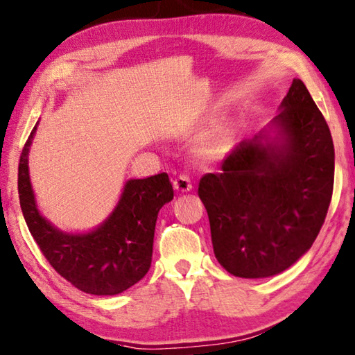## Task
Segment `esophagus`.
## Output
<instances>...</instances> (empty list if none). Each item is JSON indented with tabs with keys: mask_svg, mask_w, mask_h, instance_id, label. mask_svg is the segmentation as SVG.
<instances>
[{
	"mask_svg": "<svg viewBox=\"0 0 355 355\" xmlns=\"http://www.w3.org/2000/svg\"><path fill=\"white\" fill-rule=\"evenodd\" d=\"M174 189L178 191H190L191 190V181H190V176L189 174H179V176L174 179L173 181Z\"/></svg>",
	"mask_w": 355,
	"mask_h": 355,
	"instance_id": "obj_1",
	"label": "esophagus"
}]
</instances>
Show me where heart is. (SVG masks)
I'll return each instance as SVG.
<instances>
[{
  "label": "heart",
  "mask_w": 355,
  "mask_h": 355,
  "mask_svg": "<svg viewBox=\"0 0 355 355\" xmlns=\"http://www.w3.org/2000/svg\"><path fill=\"white\" fill-rule=\"evenodd\" d=\"M223 145V139L221 137H215V139H212L209 141V148H212V149H216V148H220Z\"/></svg>",
  "instance_id": "b5f03b06"
}]
</instances>
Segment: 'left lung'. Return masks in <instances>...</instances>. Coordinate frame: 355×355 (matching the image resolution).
Wrapping results in <instances>:
<instances>
[{
  "mask_svg": "<svg viewBox=\"0 0 355 355\" xmlns=\"http://www.w3.org/2000/svg\"><path fill=\"white\" fill-rule=\"evenodd\" d=\"M275 132L271 136L269 132ZM331 130L307 87L293 79L281 112L204 174L198 187L215 257L245 279L279 275L313 245L334 190Z\"/></svg>",
  "mask_w": 355,
  "mask_h": 355,
  "instance_id": "8db88e82",
  "label": "left lung"
}]
</instances>
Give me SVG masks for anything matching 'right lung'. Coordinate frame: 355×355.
<instances>
[{
  "label": "right lung",
  "instance_id": "obj_1",
  "mask_svg": "<svg viewBox=\"0 0 355 355\" xmlns=\"http://www.w3.org/2000/svg\"><path fill=\"white\" fill-rule=\"evenodd\" d=\"M37 124L18 165V196L31 235L49 265L74 287L112 296L137 284L151 266L154 229L162 206L173 200L166 173L124 184L120 201L103 225L85 234L62 232L37 209L28 154Z\"/></svg>",
  "mask_w": 355,
  "mask_h": 355
}]
</instances>
